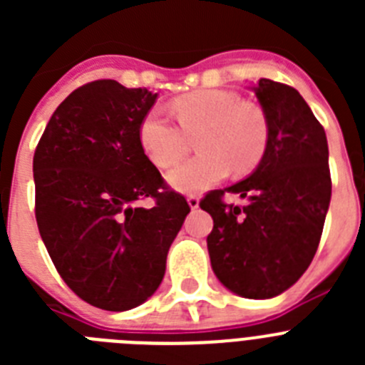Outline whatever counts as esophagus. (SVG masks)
I'll use <instances>...</instances> for the list:
<instances>
[{"instance_id":"obj_1","label":"esophagus","mask_w":365,"mask_h":365,"mask_svg":"<svg viewBox=\"0 0 365 365\" xmlns=\"http://www.w3.org/2000/svg\"><path fill=\"white\" fill-rule=\"evenodd\" d=\"M188 206L192 208V210H197V208H199V197H195V195H190Z\"/></svg>"}]
</instances>
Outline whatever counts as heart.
<instances>
[{"mask_svg":"<svg viewBox=\"0 0 365 365\" xmlns=\"http://www.w3.org/2000/svg\"><path fill=\"white\" fill-rule=\"evenodd\" d=\"M179 125L159 109L143 118L140 146L157 168L175 166L195 139L197 157L168 173L170 186L182 193H199L221 182L232 172H252L269 144V122L263 109L241 102L227 89H199L173 100Z\"/></svg>","mask_w":365,"mask_h":365,"instance_id":"heart-1","label":"heart"}]
</instances>
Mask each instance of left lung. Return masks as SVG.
<instances>
[{"instance_id":"left-lung-1","label":"left lung","mask_w":365,"mask_h":365,"mask_svg":"<svg viewBox=\"0 0 365 365\" xmlns=\"http://www.w3.org/2000/svg\"><path fill=\"white\" fill-rule=\"evenodd\" d=\"M269 122V144L247 179L214 190L201 208L214 219L206 237L212 270L228 291L267 299L294 285L311 265L331 202L327 137L294 87L254 83ZM225 191L245 207L225 205Z\"/></svg>"}]
</instances>
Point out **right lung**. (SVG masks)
<instances>
[{
  "mask_svg": "<svg viewBox=\"0 0 365 365\" xmlns=\"http://www.w3.org/2000/svg\"><path fill=\"white\" fill-rule=\"evenodd\" d=\"M155 100L115 80L86 83L53 113L32 160L45 248L71 291L104 311H130L159 289L190 212L140 146ZM146 197L151 209L138 206Z\"/></svg>",
  "mask_w": 365,
  "mask_h": 365,
  "instance_id": "1",
  "label": "right lung"
}]
</instances>
